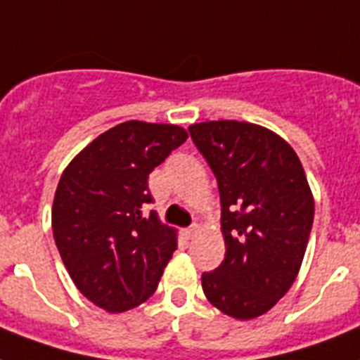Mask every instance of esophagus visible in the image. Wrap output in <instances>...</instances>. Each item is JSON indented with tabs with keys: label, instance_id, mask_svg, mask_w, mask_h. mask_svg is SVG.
I'll return each instance as SVG.
<instances>
[{
	"label": "esophagus",
	"instance_id": "esophagus-1",
	"mask_svg": "<svg viewBox=\"0 0 360 360\" xmlns=\"http://www.w3.org/2000/svg\"><path fill=\"white\" fill-rule=\"evenodd\" d=\"M198 231H200V228H198V224H192L191 228H186V237H188V239H194V237H196Z\"/></svg>",
	"mask_w": 360,
	"mask_h": 360
}]
</instances>
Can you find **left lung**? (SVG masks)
<instances>
[{"mask_svg": "<svg viewBox=\"0 0 360 360\" xmlns=\"http://www.w3.org/2000/svg\"><path fill=\"white\" fill-rule=\"evenodd\" d=\"M191 138L217 177L226 257L202 274L211 304L237 319L262 316L301 269L314 200L290 143L245 121L192 124Z\"/></svg>", "mask_w": 360, "mask_h": 360, "instance_id": "8db88e82", "label": "left lung"}]
</instances>
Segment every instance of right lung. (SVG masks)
<instances>
[{"label": "right lung", "instance_id": "1", "mask_svg": "<svg viewBox=\"0 0 360 360\" xmlns=\"http://www.w3.org/2000/svg\"><path fill=\"white\" fill-rule=\"evenodd\" d=\"M186 138L175 124L127 121L93 140L59 179L56 246L82 295L108 312L147 301L177 248L175 230L146 213L147 179Z\"/></svg>", "mask_w": 360, "mask_h": 360}]
</instances>
